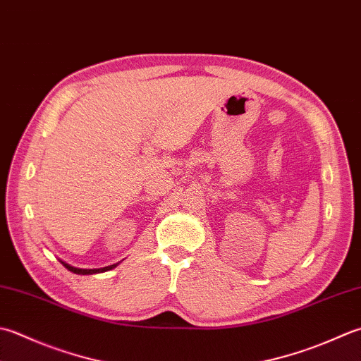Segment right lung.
Returning a JSON list of instances; mask_svg holds the SVG:
<instances>
[{
    "mask_svg": "<svg viewBox=\"0 0 361 361\" xmlns=\"http://www.w3.org/2000/svg\"><path fill=\"white\" fill-rule=\"evenodd\" d=\"M61 263L66 266V269H68L70 272H73V274H80V275H92V274H98V272H106V271H111V269H114V267L118 264H111V266H106V267H100V269H80V267H75V266H70L68 263H66V261H62V259H59Z\"/></svg>",
    "mask_w": 361,
    "mask_h": 361,
    "instance_id": "add662e5",
    "label": "right lung"
}]
</instances>
